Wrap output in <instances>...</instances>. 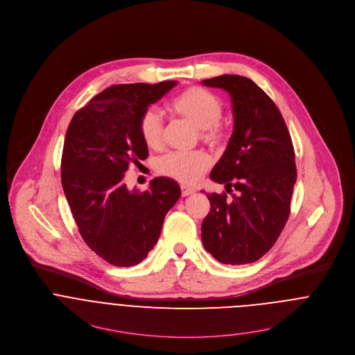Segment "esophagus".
I'll list each match as a JSON object with an SVG mask.
<instances>
[{
    "mask_svg": "<svg viewBox=\"0 0 355 355\" xmlns=\"http://www.w3.org/2000/svg\"><path fill=\"white\" fill-rule=\"evenodd\" d=\"M180 189H182V195L183 196H189V195H193L195 193L193 187H189V186H184V184Z\"/></svg>",
    "mask_w": 355,
    "mask_h": 355,
    "instance_id": "obj_1",
    "label": "esophagus"
}]
</instances>
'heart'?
<instances>
[{
    "mask_svg": "<svg viewBox=\"0 0 355 355\" xmlns=\"http://www.w3.org/2000/svg\"><path fill=\"white\" fill-rule=\"evenodd\" d=\"M169 110L180 119L199 129V138L210 145L220 146L225 141V128L221 123L224 104L221 98L203 89L193 87L175 97ZM139 132L152 149H160L164 142V126L160 116L153 110H146L139 119ZM210 159L205 152L178 153L172 152L162 157L156 169L166 178L183 184H193L207 171Z\"/></svg>",
    "mask_w": 355,
    "mask_h": 355,
    "instance_id": "b5f03b06",
    "label": "heart"
}]
</instances>
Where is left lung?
<instances>
[{
	"label": "left lung",
	"mask_w": 355,
	"mask_h": 355,
	"mask_svg": "<svg viewBox=\"0 0 355 355\" xmlns=\"http://www.w3.org/2000/svg\"><path fill=\"white\" fill-rule=\"evenodd\" d=\"M232 98L233 134L210 179L237 194L206 193L210 211L202 241L224 264L257 261L278 240L291 214L297 169L286 123L267 94L243 76L224 74L202 81Z\"/></svg>",
	"instance_id": "1"
}]
</instances>
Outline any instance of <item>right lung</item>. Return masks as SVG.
<instances>
[{
  "label": "right lung",
  "mask_w": 355,
  "mask_h": 355,
  "mask_svg": "<svg viewBox=\"0 0 355 355\" xmlns=\"http://www.w3.org/2000/svg\"><path fill=\"white\" fill-rule=\"evenodd\" d=\"M178 81L112 85L80 108L66 131L61 162L64 196L78 232L100 258L118 267L141 263L156 245L165 214L180 198L165 176L146 191L123 182L131 162L148 157L141 115Z\"/></svg>",
  "instance_id": "right-lung-1"
}]
</instances>
